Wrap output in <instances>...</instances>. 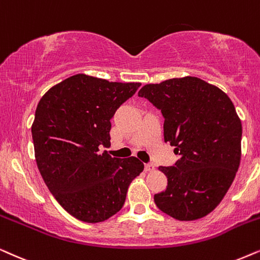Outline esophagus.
<instances>
[{
  "label": "esophagus",
  "mask_w": 260,
  "mask_h": 260,
  "mask_svg": "<svg viewBox=\"0 0 260 260\" xmlns=\"http://www.w3.org/2000/svg\"><path fill=\"white\" fill-rule=\"evenodd\" d=\"M145 170H146V171H153L154 170V164H152V162H147V164H145Z\"/></svg>",
  "instance_id": "34e87169"
}]
</instances>
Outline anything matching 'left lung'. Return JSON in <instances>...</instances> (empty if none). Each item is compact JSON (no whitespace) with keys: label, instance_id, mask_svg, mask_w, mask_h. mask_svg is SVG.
Returning <instances> with one entry per match:
<instances>
[{"label":"left lung","instance_id":"8db88e82","mask_svg":"<svg viewBox=\"0 0 260 260\" xmlns=\"http://www.w3.org/2000/svg\"><path fill=\"white\" fill-rule=\"evenodd\" d=\"M164 117V140L179 159L160 166L165 191L154 195L162 213L181 221L208 215L233 183L241 158L243 128L230 98L197 77L172 78L140 89Z\"/></svg>","mask_w":260,"mask_h":260}]
</instances>
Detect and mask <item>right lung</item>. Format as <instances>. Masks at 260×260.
Masks as SVG:
<instances>
[{
    "label": "right lung",
    "mask_w": 260,
    "mask_h": 260,
    "mask_svg": "<svg viewBox=\"0 0 260 260\" xmlns=\"http://www.w3.org/2000/svg\"><path fill=\"white\" fill-rule=\"evenodd\" d=\"M140 83L85 75L52 86L38 103L32 126L36 160L54 199L76 219H109L123 207L128 186L144 170L136 157L112 158L110 120Z\"/></svg>",
    "instance_id": "right-lung-1"
}]
</instances>
